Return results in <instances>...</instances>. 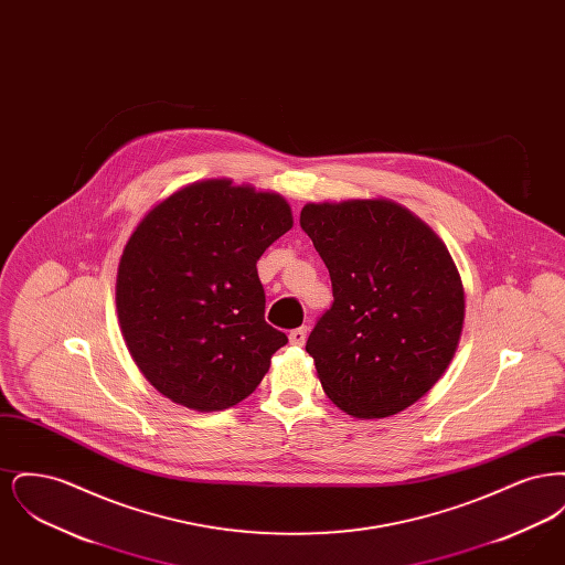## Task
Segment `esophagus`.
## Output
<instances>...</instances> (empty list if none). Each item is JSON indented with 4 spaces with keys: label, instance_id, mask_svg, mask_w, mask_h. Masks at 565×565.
Here are the masks:
<instances>
[{
    "label": "esophagus",
    "instance_id": "1",
    "mask_svg": "<svg viewBox=\"0 0 565 565\" xmlns=\"http://www.w3.org/2000/svg\"><path fill=\"white\" fill-rule=\"evenodd\" d=\"M288 339H290V345H296V348H302V345H305V341H307V328H305V326H300V328H295V330H290Z\"/></svg>",
    "mask_w": 565,
    "mask_h": 565
}]
</instances>
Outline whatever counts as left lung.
<instances>
[{"label": "left lung", "instance_id": "8db88e82", "mask_svg": "<svg viewBox=\"0 0 565 565\" xmlns=\"http://www.w3.org/2000/svg\"><path fill=\"white\" fill-rule=\"evenodd\" d=\"M300 226L332 281L309 334L326 396L381 419L417 403L447 371L463 326V286L447 245L387 199L307 203Z\"/></svg>", "mask_w": 565, "mask_h": 565}]
</instances>
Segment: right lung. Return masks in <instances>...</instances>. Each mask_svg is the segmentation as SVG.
Segmentation results:
<instances>
[{
    "label": "right lung",
    "mask_w": 565,
    "mask_h": 565,
    "mask_svg": "<svg viewBox=\"0 0 565 565\" xmlns=\"http://www.w3.org/2000/svg\"><path fill=\"white\" fill-rule=\"evenodd\" d=\"M292 228L284 196L203 180L173 192L125 245L116 309L137 369L173 403L247 398L288 337L265 322L256 263Z\"/></svg>",
    "instance_id": "1"
}]
</instances>
